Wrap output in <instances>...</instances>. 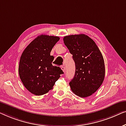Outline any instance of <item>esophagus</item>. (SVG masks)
I'll use <instances>...</instances> for the list:
<instances>
[{
    "instance_id": "1",
    "label": "esophagus",
    "mask_w": 126,
    "mask_h": 126,
    "mask_svg": "<svg viewBox=\"0 0 126 126\" xmlns=\"http://www.w3.org/2000/svg\"><path fill=\"white\" fill-rule=\"evenodd\" d=\"M61 69H62V71H63L64 72H65V67L64 66V65H62V66L61 67Z\"/></svg>"
}]
</instances>
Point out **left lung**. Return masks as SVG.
<instances>
[{
	"instance_id": "1",
	"label": "left lung",
	"mask_w": 126,
	"mask_h": 126,
	"mask_svg": "<svg viewBox=\"0 0 126 126\" xmlns=\"http://www.w3.org/2000/svg\"><path fill=\"white\" fill-rule=\"evenodd\" d=\"M63 41L75 63V75L69 83L71 89L77 96H89L104 80L105 66L102 53L86 35H68L64 37Z\"/></svg>"
}]
</instances>
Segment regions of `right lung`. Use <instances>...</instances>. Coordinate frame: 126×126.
<instances>
[{
    "label": "right lung",
    "mask_w": 126,
    "mask_h": 126,
    "mask_svg": "<svg viewBox=\"0 0 126 126\" xmlns=\"http://www.w3.org/2000/svg\"><path fill=\"white\" fill-rule=\"evenodd\" d=\"M59 39L58 36L40 35L28 45L21 55L19 77L24 87L33 94L47 93L63 74L59 67L52 65L54 57L50 55Z\"/></svg>",
    "instance_id": "1"
}]
</instances>
